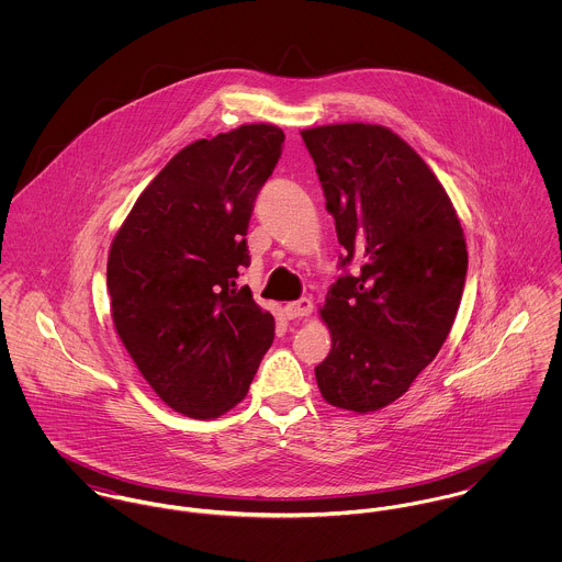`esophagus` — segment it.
I'll return each mask as SVG.
<instances>
[{"label":"esophagus","mask_w":562,"mask_h":562,"mask_svg":"<svg viewBox=\"0 0 562 562\" xmlns=\"http://www.w3.org/2000/svg\"><path fill=\"white\" fill-rule=\"evenodd\" d=\"M312 310H314L312 301H310V299H301V301L288 303V305L283 307V314H285V318L294 321V318H305V316H310Z\"/></svg>","instance_id":"esophagus-1"}]
</instances>
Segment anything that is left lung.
Instances as JSON below:
<instances>
[{
	"label": "left lung",
	"mask_w": 562,
	"mask_h": 562,
	"mask_svg": "<svg viewBox=\"0 0 562 562\" xmlns=\"http://www.w3.org/2000/svg\"><path fill=\"white\" fill-rule=\"evenodd\" d=\"M301 136L346 248L339 266L359 263L326 294L333 346L316 381L337 408L379 411L411 387L454 324L468 274L463 227L435 172L392 130L337 123Z\"/></svg>",
	"instance_id": "left-lung-1"
}]
</instances>
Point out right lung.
Returning a JSON list of instances; mask_svg holds the SVG:
<instances>
[{"instance_id": "add662e5", "label": "right lung", "mask_w": 562, "mask_h": 562, "mask_svg": "<svg viewBox=\"0 0 562 562\" xmlns=\"http://www.w3.org/2000/svg\"><path fill=\"white\" fill-rule=\"evenodd\" d=\"M277 125L183 147L134 203L108 255L114 328L154 392L212 419L244 401L274 318L238 288L257 192L281 158Z\"/></svg>"}]
</instances>
